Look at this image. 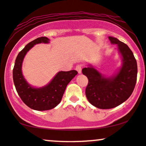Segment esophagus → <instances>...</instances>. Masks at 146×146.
Instances as JSON below:
<instances>
[{"instance_id": "1", "label": "esophagus", "mask_w": 146, "mask_h": 146, "mask_svg": "<svg viewBox=\"0 0 146 146\" xmlns=\"http://www.w3.org/2000/svg\"><path fill=\"white\" fill-rule=\"evenodd\" d=\"M75 69H76V71L78 72V73H82V65L81 64L77 65L76 67H75Z\"/></svg>"}]
</instances>
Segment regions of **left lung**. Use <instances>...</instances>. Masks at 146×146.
I'll use <instances>...</instances> for the list:
<instances>
[{
    "label": "left lung",
    "instance_id": "left-lung-1",
    "mask_svg": "<svg viewBox=\"0 0 146 146\" xmlns=\"http://www.w3.org/2000/svg\"><path fill=\"white\" fill-rule=\"evenodd\" d=\"M112 44L117 45L121 56L122 65L113 76L106 77L92 65L84 68L82 73L88 78L86 96L92 105L101 109H110L126 101L135 88L137 64L128 45L116 38L109 36Z\"/></svg>",
    "mask_w": 146,
    "mask_h": 146
}]
</instances>
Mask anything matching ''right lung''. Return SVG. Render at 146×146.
<instances>
[{
    "instance_id": "obj_1",
    "label": "right lung",
    "mask_w": 146,
    "mask_h": 146,
    "mask_svg": "<svg viewBox=\"0 0 146 146\" xmlns=\"http://www.w3.org/2000/svg\"><path fill=\"white\" fill-rule=\"evenodd\" d=\"M49 42L46 37H40L28 43L18 53L13 69V80L16 91L23 102L30 108L47 110L55 108L61 102L67 84L78 74V71H59L46 86L35 88L29 84L22 73V65L25 55L36 44Z\"/></svg>"
}]
</instances>
